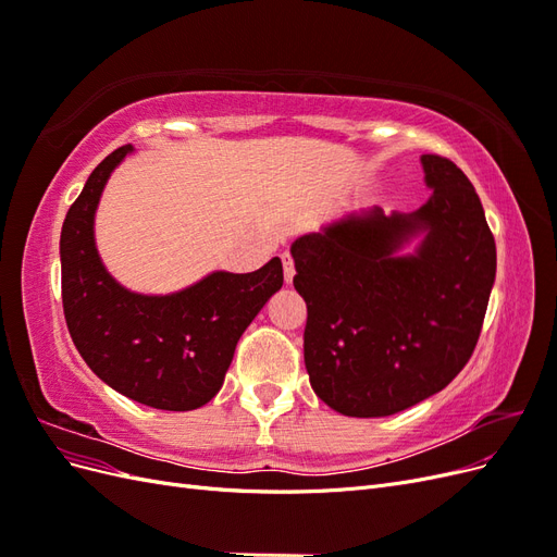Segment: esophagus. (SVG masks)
<instances>
[{"label": "esophagus", "mask_w": 557, "mask_h": 557, "mask_svg": "<svg viewBox=\"0 0 557 557\" xmlns=\"http://www.w3.org/2000/svg\"><path fill=\"white\" fill-rule=\"evenodd\" d=\"M281 260H283V274H285V283H293V278H295V260H293V256H290V252H283Z\"/></svg>", "instance_id": "34e87169"}]
</instances>
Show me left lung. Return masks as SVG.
Returning a JSON list of instances; mask_svg holds the SVG:
<instances>
[{
	"label": "left lung",
	"mask_w": 557,
	"mask_h": 557,
	"mask_svg": "<svg viewBox=\"0 0 557 557\" xmlns=\"http://www.w3.org/2000/svg\"><path fill=\"white\" fill-rule=\"evenodd\" d=\"M420 162L432 197L418 211L350 213L290 248L307 301L309 381L344 416H393L444 391L479 342L495 237L460 166L442 156ZM420 231L414 256L395 257Z\"/></svg>",
	"instance_id": "left-lung-1"
}]
</instances>
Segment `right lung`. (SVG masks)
<instances>
[{
	"mask_svg": "<svg viewBox=\"0 0 557 557\" xmlns=\"http://www.w3.org/2000/svg\"><path fill=\"white\" fill-rule=\"evenodd\" d=\"M132 146L95 166L60 234L64 320L81 358L121 395L162 411H193L215 397L239 336L283 285L272 258L258 272H213L172 295L129 293L95 246V211Z\"/></svg>",
	"mask_w": 557,
	"mask_h": 557,
	"instance_id": "1",
	"label": "right lung"
}]
</instances>
